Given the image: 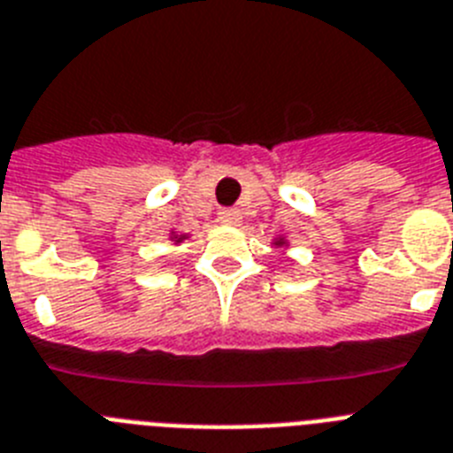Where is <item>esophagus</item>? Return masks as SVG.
<instances>
[{
  "mask_svg": "<svg viewBox=\"0 0 453 453\" xmlns=\"http://www.w3.org/2000/svg\"><path fill=\"white\" fill-rule=\"evenodd\" d=\"M219 220L220 223H226V226H237L239 220H242V214H239L237 209H220Z\"/></svg>",
  "mask_w": 453,
  "mask_h": 453,
  "instance_id": "34e87169",
  "label": "esophagus"
}]
</instances>
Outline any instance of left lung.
<instances>
[{
  "label": "left lung",
  "instance_id": "1",
  "mask_svg": "<svg viewBox=\"0 0 453 453\" xmlns=\"http://www.w3.org/2000/svg\"><path fill=\"white\" fill-rule=\"evenodd\" d=\"M283 244H285L283 239H279V242H276V246H283Z\"/></svg>",
  "mask_w": 453,
  "mask_h": 453
}]
</instances>
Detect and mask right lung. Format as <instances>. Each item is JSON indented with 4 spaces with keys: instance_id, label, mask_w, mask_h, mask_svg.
<instances>
[{
    "instance_id": "add662e5",
    "label": "right lung",
    "mask_w": 453,
    "mask_h": 453,
    "mask_svg": "<svg viewBox=\"0 0 453 453\" xmlns=\"http://www.w3.org/2000/svg\"><path fill=\"white\" fill-rule=\"evenodd\" d=\"M181 239H184V237H174V242H181Z\"/></svg>"
}]
</instances>
